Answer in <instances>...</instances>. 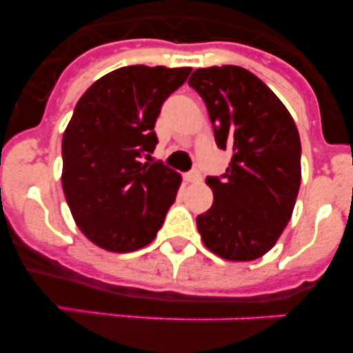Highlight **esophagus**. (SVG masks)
I'll use <instances>...</instances> for the list:
<instances>
[{"instance_id":"1","label":"esophagus","mask_w":353,"mask_h":353,"mask_svg":"<svg viewBox=\"0 0 353 353\" xmlns=\"http://www.w3.org/2000/svg\"><path fill=\"white\" fill-rule=\"evenodd\" d=\"M183 180H185V182H189V183L199 182V180H201V173H199L198 170H194V171H189V173H185V174H183Z\"/></svg>"}]
</instances>
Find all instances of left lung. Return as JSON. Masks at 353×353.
Wrapping results in <instances>:
<instances>
[{
	"mask_svg": "<svg viewBox=\"0 0 353 353\" xmlns=\"http://www.w3.org/2000/svg\"><path fill=\"white\" fill-rule=\"evenodd\" d=\"M215 143L233 154L223 176H208L210 210L196 224L203 244L230 261H251L276 245L301 187V138L292 114L252 72L236 65L198 68Z\"/></svg>",
	"mask_w": 353,
	"mask_h": 353,
	"instance_id": "obj_1",
	"label": "left lung"
}]
</instances>
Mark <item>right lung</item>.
Returning <instances> with one entry per match:
<instances>
[{
    "label": "right lung",
    "mask_w": 353,
    "mask_h": 353,
    "mask_svg": "<svg viewBox=\"0 0 353 353\" xmlns=\"http://www.w3.org/2000/svg\"><path fill=\"white\" fill-rule=\"evenodd\" d=\"M189 74L191 67H121L76 104L61 141V185L81 232L105 251L148 245L174 203L182 176L141 157L157 145L162 102Z\"/></svg>",
    "instance_id": "add662e5"
}]
</instances>
